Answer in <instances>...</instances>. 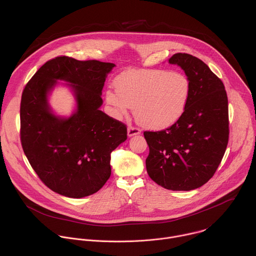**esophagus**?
<instances>
[{
  "mask_svg": "<svg viewBox=\"0 0 256 256\" xmlns=\"http://www.w3.org/2000/svg\"><path fill=\"white\" fill-rule=\"evenodd\" d=\"M141 133V130L137 127H134V126H129L128 127V136L129 137H132L134 135H139Z\"/></svg>",
  "mask_w": 256,
  "mask_h": 256,
  "instance_id": "obj_1",
  "label": "esophagus"
}]
</instances>
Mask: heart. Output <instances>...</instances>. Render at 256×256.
I'll use <instances>...</instances> for the list:
<instances>
[{
	"label": "heart",
	"instance_id": "b5f03b06",
	"mask_svg": "<svg viewBox=\"0 0 256 256\" xmlns=\"http://www.w3.org/2000/svg\"><path fill=\"white\" fill-rule=\"evenodd\" d=\"M115 92L106 100L117 115L135 108L137 121L150 129H166L182 117L191 96V82L185 74L170 70H133L120 74Z\"/></svg>",
	"mask_w": 256,
	"mask_h": 256
}]
</instances>
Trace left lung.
Returning <instances> with one entry per match:
<instances>
[{
    "label": "left lung",
    "instance_id": "1",
    "mask_svg": "<svg viewBox=\"0 0 256 256\" xmlns=\"http://www.w3.org/2000/svg\"><path fill=\"white\" fill-rule=\"evenodd\" d=\"M168 62L189 78L191 96L176 124L144 132L146 172L164 188L189 191L208 182L222 162L230 134L228 96L220 78L197 57L176 53Z\"/></svg>",
    "mask_w": 256,
    "mask_h": 256
}]
</instances>
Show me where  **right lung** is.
I'll list each match as a JSON object with an SVG mask.
<instances>
[{
	"label": "right lung",
	"mask_w": 256,
	"mask_h": 256,
	"mask_svg": "<svg viewBox=\"0 0 256 256\" xmlns=\"http://www.w3.org/2000/svg\"><path fill=\"white\" fill-rule=\"evenodd\" d=\"M115 65L59 56L41 66L24 88L20 142L40 180L71 198L98 192L111 174L110 154L127 139V126L100 110L106 74ZM57 79L71 82L77 110L55 116L46 96Z\"/></svg>",
	"instance_id": "right-lung-1"
}]
</instances>
